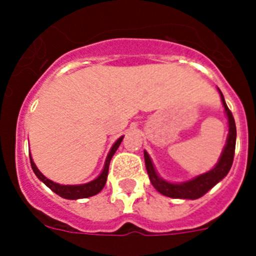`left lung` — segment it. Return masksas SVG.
<instances>
[{"label":"left lung","instance_id":"8db88e82","mask_svg":"<svg viewBox=\"0 0 256 256\" xmlns=\"http://www.w3.org/2000/svg\"><path fill=\"white\" fill-rule=\"evenodd\" d=\"M220 94L222 104L224 106L226 115L228 118V126H230V132H228L227 142L223 148L219 162L212 170L202 173L200 176H196L192 180H186L182 183H172L168 180H162L159 177V174L156 173L154 164L151 162L150 156L146 151H144V164H146V169H148V174L150 177L152 186L155 187L156 191H159L162 195L168 196L172 198H190V200H196V198L204 196L209 190L216 186V183L220 182L223 178L226 177L230 172L232 162H234V148H236V124H234V115L228 108L227 104L224 101L223 94L219 90Z\"/></svg>","mask_w":256,"mask_h":256}]
</instances>
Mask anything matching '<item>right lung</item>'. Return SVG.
Returning a JSON list of instances; mask_svg holds the SVG:
<instances>
[{"label":"right lung","instance_id":"right-lung-1","mask_svg":"<svg viewBox=\"0 0 256 256\" xmlns=\"http://www.w3.org/2000/svg\"><path fill=\"white\" fill-rule=\"evenodd\" d=\"M122 140H123V136H122L118 140V141L112 144V150L108 151V158H106V160H105V165H104V169H102V172H101L100 176H98L96 180H91V182H88V183H84V184H58V183L52 182L51 180H48V178L44 177V174L38 170V168L36 166L34 162H33V159H32V156L29 155L30 156L32 169H33V172H34V174L37 176L38 180H42V182H44V184L48 187V188H51L52 191L55 192L56 195L61 196V198H68V200H76V198H91V196L97 195V194H98V192L104 188V186H105L106 180H108L110 160H112V158L114 156L115 151H116L118 148H119V144H120Z\"/></svg>","mask_w":256,"mask_h":256}]
</instances>
